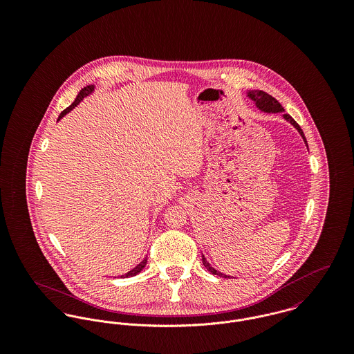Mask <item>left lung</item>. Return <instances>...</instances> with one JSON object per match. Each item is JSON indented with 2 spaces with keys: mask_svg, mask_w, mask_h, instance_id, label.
<instances>
[{
  "mask_svg": "<svg viewBox=\"0 0 354 354\" xmlns=\"http://www.w3.org/2000/svg\"><path fill=\"white\" fill-rule=\"evenodd\" d=\"M248 97L253 100V101L256 102V104H257V107L260 109V110H263V111H266V113H279V111H283V107H282V104L279 103V102L277 101L275 98H272L271 95H268L267 93H264V91H259V90H253V91H250L248 93ZM283 117H285V120H288L292 125H295V128L300 132V135L303 136L304 142L306 143V139H305V136H304L303 129L300 128V125L289 115V114H283ZM203 264H204V267L209 271V272H212L214 275H219V277H226L225 274H222V272H218L214 267H211L209 266V263L205 260V257L202 256Z\"/></svg>",
  "mask_w": 354,
  "mask_h": 354,
  "instance_id": "obj_1",
  "label": "left lung"
}]
</instances>
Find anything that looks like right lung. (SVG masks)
Here are the masks:
<instances>
[{"mask_svg": "<svg viewBox=\"0 0 354 354\" xmlns=\"http://www.w3.org/2000/svg\"><path fill=\"white\" fill-rule=\"evenodd\" d=\"M93 90H94V86H87V87H84V88H83V90H82V91L77 94V97H76L75 102H73L71 106H68V107H66L64 111H61V114L58 115V120H59V118H62V117H64V115H65L68 111H71V110H72V109H73L76 104H79V102L82 101L84 97H87V95H88V94H90ZM58 120H57V121H58ZM146 264H147V257H145V260H143V261H142L139 266H136L133 270H131V271H129L128 274H125L124 277H133V275L139 274V272H140V271L145 268V266H146Z\"/></svg>", "mask_w": 354, "mask_h": 354, "instance_id": "right-lung-1", "label": "right lung"}]
</instances>
